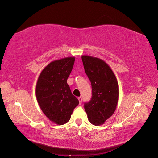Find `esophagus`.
Here are the masks:
<instances>
[{
  "label": "esophagus",
  "mask_w": 158,
  "mask_h": 158,
  "mask_svg": "<svg viewBox=\"0 0 158 158\" xmlns=\"http://www.w3.org/2000/svg\"><path fill=\"white\" fill-rule=\"evenodd\" d=\"M78 99V100H79V103H80V105H81V104H82V98H81V97H79Z\"/></svg>",
  "instance_id": "esophagus-1"
}]
</instances>
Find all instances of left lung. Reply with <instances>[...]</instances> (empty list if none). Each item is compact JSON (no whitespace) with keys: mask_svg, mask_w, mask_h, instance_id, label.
<instances>
[{"mask_svg":"<svg viewBox=\"0 0 158 158\" xmlns=\"http://www.w3.org/2000/svg\"><path fill=\"white\" fill-rule=\"evenodd\" d=\"M84 70L92 84V98L84 103L89 121L100 125L113 115L118 100L117 78L108 64L90 56H82Z\"/></svg>","mask_w":158,"mask_h":158,"instance_id":"1","label":"left lung"}]
</instances>
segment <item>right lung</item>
Returning a JSON list of instances; mask_svg holds the SVG:
<instances>
[{"instance_id": "right-lung-1", "label": "right lung", "mask_w": 158, "mask_h": 158, "mask_svg": "<svg viewBox=\"0 0 158 158\" xmlns=\"http://www.w3.org/2000/svg\"><path fill=\"white\" fill-rule=\"evenodd\" d=\"M74 60V57H67L51 62L42 70L36 85V97L42 111L59 125L70 120L79 104L67 84Z\"/></svg>"}]
</instances>
